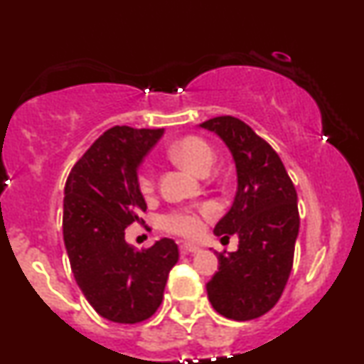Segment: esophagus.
<instances>
[{"instance_id":"34e87169","label":"esophagus","mask_w":364,"mask_h":364,"mask_svg":"<svg viewBox=\"0 0 364 364\" xmlns=\"http://www.w3.org/2000/svg\"><path fill=\"white\" fill-rule=\"evenodd\" d=\"M179 250H181L183 253H198L200 246L193 245V243H181V245H179Z\"/></svg>"}]
</instances>
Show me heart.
<instances>
[{
  "label": "heart",
  "instance_id": "b5f03b06",
  "mask_svg": "<svg viewBox=\"0 0 364 364\" xmlns=\"http://www.w3.org/2000/svg\"><path fill=\"white\" fill-rule=\"evenodd\" d=\"M171 156L191 169L196 174L205 176L208 171L212 169L215 161V152L212 145L202 136L188 135L178 140L176 144L171 147ZM139 190L141 195L149 196L154 193L156 188V179L154 173L149 168L141 169L139 173ZM214 215V208L210 205H200V207H185V208H174L162 215L161 225L164 231L171 235L183 236V237H196L202 235L203 228H205V220Z\"/></svg>",
  "mask_w": 364,
  "mask_h": 364
}]
</instances>
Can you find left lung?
Instances as JSON below:
<instances>
[{
    "label": "left lung",
    "mask_w": 364,
    "mask_h": 364,
    "mask_svg": "<svg viewBox=\"0 0 364 364\" xmlns=\"http://www.w3.org/2000/svg\"><path fill=\"white\" fill-rule=\"evenodd\" d=\"M200 127L225 141L237 173L235 203L214 232L223 240L237 235L240 248L219 253L208 299L225 318H258L281 299L289 279L299 232L298 193L279 154L245 121L217 116Z\"/></svg>",
    "instance_id": "obj_1"
}]
</instances>
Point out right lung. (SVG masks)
Here are the masks:
<instances>
[{
    "mask_svg": "<svg viewBox=\"0 0 364 364\" xmlns=\"http://www.w3.org/2000/svg\"><path fill=\"white\" fill-rule=\"evenodd\" d=\"M164 128L112 127L70 171L63 200V240L78 287L104 318L139 323L164 298L178 245L169 237L136 252L124 229L147 210L136 183L141 159Z\"/></svg>",
    "mask_w": 364,
    "mask_h": 364,
    "instance_id": "add662e5",
    "label": "right lung"
}]
</instances>
